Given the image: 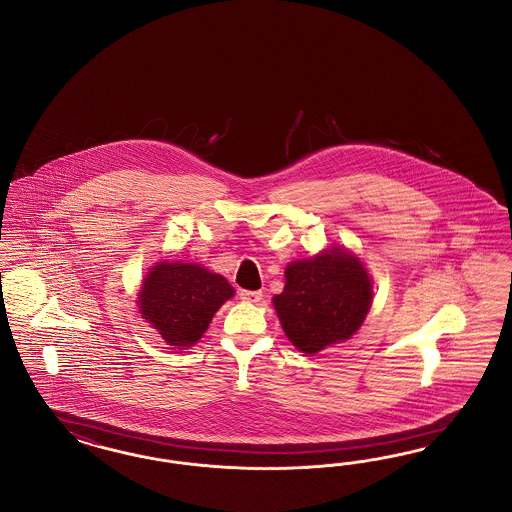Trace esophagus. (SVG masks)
I'll use <instances>...</instances> for the list:
<instances>
[{
  "mask_svg": "<svg viewBox=\"0 0 512 512\" xmlns=\"http://www.w3.org/2000/svg\"><path fill=\"white\" fill-rule=\"evenodd\" d=\"M239 296H241L243 302L256 303L262 300V292L260 290H241Z\"/></svg>",
  "mask_w": 512,
  "mask_h": 512,
  "instance_id": "1",
  "label": "esophagus"
}]
</instances>
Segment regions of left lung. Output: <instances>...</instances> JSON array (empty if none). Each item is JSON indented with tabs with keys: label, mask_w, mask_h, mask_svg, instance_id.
Instances as JSON below:
<instances>
[{
	"label": "left lung",
	"mask_w": 512,
	"mask_h": 512,
	"mask_svg": "<svg viewBox=\"0 0 512 512\" xmlns=\"http://www.w3.org/2000/svg\"><path fill=\"white\" fill-rule=\"evenodd\" d=\"M372 283L359 260L340 248L286 267V284L273 305L284 334L300 351L315 355L349 340L364 321Z\"/></svg>",
	"instance_id": "obj_1"
}]
</instances>
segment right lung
<instances>
[{
	"instance_id": "obj_1",
	"label": "right lung",
	"mask_w": 512,
	"mask_h": 512,
	"mask_svg": "<svg viewBox=\"0 0 512 512\" xmlns=\"http://www.w3.org/2000/svg\"><path fill=\"white\" fill-rule=\"evenodd\" d=\"M233 296L218 273L195 264L155 265L140 292V313L169 345L188 347L203 336L218 307Z\"/></svg>"
}]
</instances>
